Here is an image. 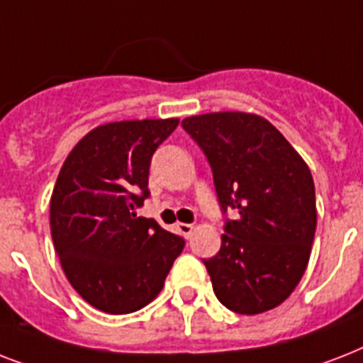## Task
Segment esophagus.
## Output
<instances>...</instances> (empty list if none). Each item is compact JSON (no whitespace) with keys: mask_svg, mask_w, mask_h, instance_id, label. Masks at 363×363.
I'll list each match as a JSON object with an SVG mask.
<instances>
[{"mask_svg":"<svg viewBox=\"0 0 363 363\" xmlns=\"http://www.w3.org/2000/svg\"><path fill=\"white\" fill-rule=\"evenodd\" d=\"M175 228H177V232L181 233L182 238H190V235H192V232H194L192 224H184V222H179Z\"/></svg>","mask_w":363,"mask_h":363,"instance_id":"esophagus-1","label":"esophagus"}]
</instances>
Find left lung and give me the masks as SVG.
Instances as JSON below:
<instances>
[{
	"label": "left lung",
	"mask_w": 363,
	"mask_h": 363,
	"mask_svg": "<svg viewBox=\"0 0 363 363\" xmlns=\"http://www.w3.org/2000/svg\"><path fill=\"white\" fill-rule=\"evenodd\" d=\"M182 128L209 160L226 220L220 250L203 259L213 290L239 315L275 309L309 264L316 230L309 165L281 131L252 113L188 116Z\"/></svg>",
	"instance_id": "obj_1"
}]
</instances>
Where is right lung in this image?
Wrapping results in <instances>:
<instances>
[{
  "label": "right lung",
  "mask_w": 363,
  "mask_h": 363,
  "mask_svg": "<svg viewBox=\"0 0 363 363\" xmlns=\"http://www.w3.org/2000/svg\"><path fill=\"white\" fill-rule=\"evenodd\" d=\"M179 118L101 124L67 154L50 198V233L67 281L96 309L128 315L164 288L184 241L137 216L154 150Z\"/></svg>",
  "instance_id": "1"
}]
</instances>
